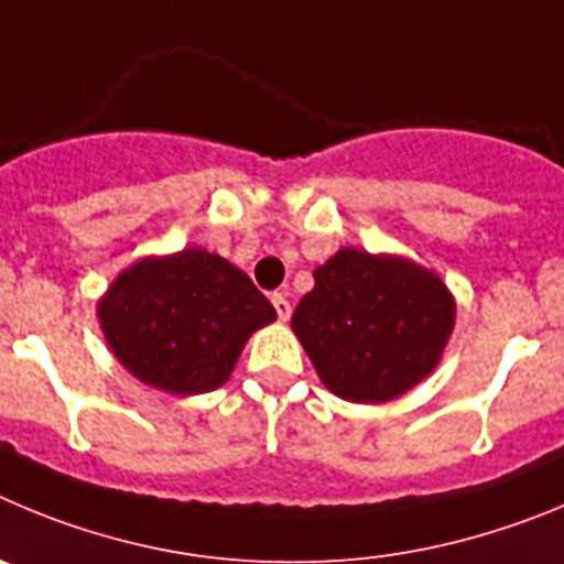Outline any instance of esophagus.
Instances as JSON below:
<instances>
[{"instance_id": "1", "label": "esophagus", "mask_w": 564, "mask_h": 564, "mask_svg": "<svg viewBox=\"0 0 564 564\" xmlns=\"http://www.w3.org/2000/svg\"><path fill=\"white\" fill-rule=\"evenodd\" d=\"M272 306H275L278 319H283V323H286L289 314H292V303H289L283 294H272Z\"/></svg>"}]
</instances>
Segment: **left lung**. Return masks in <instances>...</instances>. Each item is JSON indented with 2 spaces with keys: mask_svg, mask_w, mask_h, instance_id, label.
Masks as SVG:
<instances>
[{
  "mask_svg": "<svg viewBox=\"0 0 564 564\" xmlns=\"http://www.w3.org/2000/svg\"><path fill=\"white\" fill-rule=\"evenodd\" d=\"M455 328V301L435 272L402 256L343 247L314 270L292 332L334 395L382 404L427 379Z\"/></svg>",
  "mask_w": 564,
  "mask_h": 564,
  "instance_id": "left-lung-1",
  "label": "left lung"
}]
</instances>
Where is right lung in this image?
<instances>
[{"label": "right lung", "instance_id": "1", "mask_svg": "<svg viewBox=\"0 0 564 564\" xmlns=\"http://www.w3.org/2000/svg\"><path fill=\"white\" fill-rule=\"evenodd\" d=\"M104 337L131 377L174 395L230 379L252 332L278 317L245 272L185 247L120 272L98 303Z\"/></svg>", "mask_w": 564, "mask_h": 564}]
</instances>
